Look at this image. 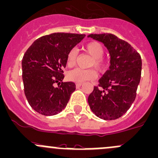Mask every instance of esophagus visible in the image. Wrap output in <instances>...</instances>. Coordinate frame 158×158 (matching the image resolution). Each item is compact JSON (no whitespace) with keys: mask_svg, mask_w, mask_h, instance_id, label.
Masks as SVG:
<instances>
[{"mask_svg":"<svg viewBox=\"0 0 158 158\" xmlns=\"http://www.w3.org/2000/svg\"><path fill=\"white\" fill-rule=\"evenodd\" d=\"M82 85V83H77L76 85V88H77V89L80 88Z\"/></svg>","mask_w":158,"mask_h":158,"instance_id":"34e87169","label":"esophagus"}]
</instances>
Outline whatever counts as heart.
Masks as SVG:
<instances>
[{"label": "heart", "instance_id": "obj_1", "mask_svg": "<svg viewBox=\"0 0 158 158\" xmlns=\"http://www.w3.org/2000/svg\"><path fill=\"white\" fill-rule=\"evenodd\" d=\"M85 51L92 57L89 66L94 67L99 72H103L107 66V60L104 58V48L101 43L98 41H90L85 44ZM77 60V51L75 48L71 49L66 56V66L73 67ZM96 77V73L93 69H82L79 68L69 71L66 74V78L69 81L77 83H82L87 80H92Z\"/></svg>", "mask_w": 158, "mask_h": 158}]
</instances>
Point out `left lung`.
Masks as SVG:
<instances>
[{
  "mask_svg": "<svg viewBox=\"0 0 158 158\" xmlns=\"http://www.w3.org/2000/svg\"><path fill=\"white\" fill-rule=\"evenodd\" d=\"M109 51L110 66L89 94L88 102L97 117L118 119L135 101L142 74V58L129 43L110 33L91 34Z\"/></svg>",
  "mask_w": 158,
  "mask_h": 158,
  "instance_id": "1",
  "label": "left lung"
}]
</instances>
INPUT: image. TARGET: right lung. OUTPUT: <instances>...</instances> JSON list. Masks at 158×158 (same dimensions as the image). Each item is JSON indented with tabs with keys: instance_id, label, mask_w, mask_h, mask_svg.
Returning <instances> with one entry per match:
<instances>
[{
	"instance_id": "add662e5",
	"label": "right lung",
	"mask_w": 158,
	"mask_h": 158,
	"mask_svg": "<svg viewBox=\"0 0 158 158\" xmlns=\"http://www.w3.org/2000/svg\"><path fill=\"white\" fill-rule=\"evenodd\" d=\"M85 35L57 32L41 36L33 42L22 60L24 92L36 112L44 116L59 114L76 90L73 82H63L69 51ZM54 83H59L57 88Z\"/></svg>"
}]
</instances>
